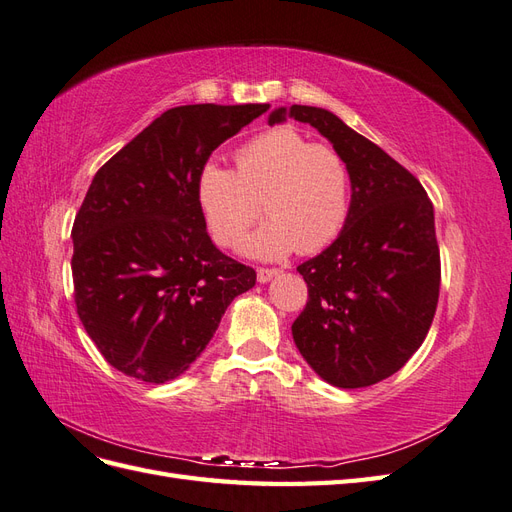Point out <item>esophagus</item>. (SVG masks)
<instances>
[{
  "mask_svg": "<svg viewBox=\"0 0 512 512\" xmlns=\"http://www.w3.org/2000/svg\"><path fill=\"white\" fill-rule=\"evenodd\" d=\"M280 273H282L280 269H265V267H262V269H258L256 277H258V282H260V284H267V282H271L273 277H277Z\"/></svg>",
  "mask_w": 512,
  "mask_h": 512,
  "instance_id": "obj_1",
  "label": "esophagus"
}]
</instances>
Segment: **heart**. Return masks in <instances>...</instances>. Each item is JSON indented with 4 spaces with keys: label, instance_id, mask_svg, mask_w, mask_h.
<instances>
[{
    "label": "heart",
    "instance_id": "heart-1",
    "mask_svg": "<svg viewBox=\"0 0 512 512\" xmlns=\"http://www.w3.org/2000/svg\"><path fill=\"white\" fill-rule=\"evenodd\" d=\"M196 200L213 239L235 245L260 215L262 224L241 243L247 256L275 260L322 250L344 228L350 209V168L331 145L312 143L282 126L235 151V170L207 162L198 170Z\"/></svg>",
    "mask_w": 512,
    "mask_h": 512
}]
</instances>
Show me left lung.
I'll list each match as a JSON object with an SVG mask.
<instances>
[{
    "label": "left lung",
    "instance_id": "left-lung-1",
    "mask_svg": "<svg viewBox=\"0 0 512 512\" xmlns=\"http://www.w3.org/2000/svg\"><path fill=\"white\" fill-rule=\"evenodd\" d=\"M309 123L350 168V209L339 237L297 271L307 305L292 337L316 374L339 389H363L393 376L421 348L440 294L433 205L410 170L348 128L327 108H275Z\"/></svg>",
    "mask_w": 512,
    "mask_h": 512
}]
</instances>
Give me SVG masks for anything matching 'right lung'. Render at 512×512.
<instances>
[{
    "instance_id": "add662e5",
    "label": "right lung",
    "mask_w": 512,
    "mask_h": 512,
    "mask_svg": "<svg viewBox=\"0 0 512 512\" xmlns=\"http://www.w3.org/2000/svg\"><path fill=\"white\" fill-rule=\"evenodd\" d=\"M269 104H188L162 113L91 181L72 226L74 303L121 374L162 384L207 348L256 271L207 235L198 170Z\"/></svg>"
}]
</instances>
